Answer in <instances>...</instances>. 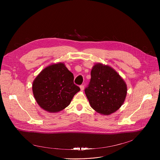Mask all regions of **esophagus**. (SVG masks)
Wrapping results in <instances>:
<instances>
[{"instance_id":"34e87169","label":"esophagus","mask_w":160,"mask_h":160,"mask_svg":"<svg viewBox=\"0 0 160 160\" xmlns=\"http://www.w3.org/2000/svg\"><path fill=\"white\" fill-rule=\"evenodd\" d=\"M80 89H81V90H84V85H81L80 86Z\"/></svg>"}]
</instances>
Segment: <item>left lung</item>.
Wrapping results in <instances>:
<instances>
[{"instance_id":"left-lung-1","label":"left lung","mask_w":160,"mask_h":160,"mask_svg":"<svg viewBox=\"0 0 160 160\" xmlns=\"http://www.w3.org/2000/svg\"><path fill=\"white\" fill-rule=\"evenodd\" d=\"M91 79L85 89L90 106L104 115L117 111L123 104L127 87L123 79L111 67L96 64L91 70Z\"/></svg>"}]
</instances>
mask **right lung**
Returning a JSON list of instances; mask_svg holds the SVG:
<instances>
[{
  "label": "right lung",
  "instance_id": "obj_1",
  "mask_svg": "<svg viewBox=\"0 0 160 160\" xmlns=\"http://www.w3.org/2000/svg\"><path fill=\"white\" fill-rule=\"evenodd\" d=\"M74 76L62 62L45 68L33 82L34 98L43 109L58 112L69 105L80 88L74 82Z\"/></svg>",
  "mask_w": 160,
  "mask_h": 160
}]
</instances>
